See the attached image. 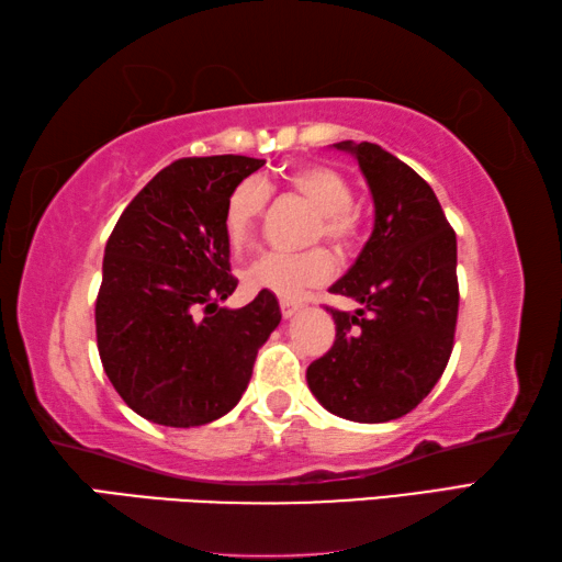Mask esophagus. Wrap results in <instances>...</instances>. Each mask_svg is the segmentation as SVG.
I'll use <instances>...</instances> for the list:
<instances>
[{
    "label": "esophagus",
    "instance_id": "1",
    "mask_svg": "<svg viewBox=\"0 0 562 562\" xmlns=\"http://www.w3.org/2000/svg\"><path fill=\"white\" fill-rule=\"evenodd\" d=\"M300 307H302V304L297 300H290V297H282L280 300V310H282V317L284 319H290L292 315H297Z\"/></svg>",
    "mask_w": 562,
    "mask_h": 562
}]
</instances>
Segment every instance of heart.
I'll return each mask as SVG.
<instances>
[{"mask_svg": "<svg viewBox=\"0 0 562 562\" xmlns=\"http://www.w3.org/2000/svg\"><path fill=\"white\" fill-rule=\"evenodd\" d=\"M284 183L294 195L304 198L317 211L310 233L312 240L325 237L337 250H347L357 240L359 221L357 213L351 211L355 198H351L349 183L337 170L315 164H300L284 173ZM265 205H268V190L258 180L247 178L231 190L225 201L223 231L233 250H243L252 240ZM331 272H335V262L322 247L307 252H265L245 270V284L255 292L294 297L304 288L327 282Z\"/></svg>", "mask_w": 562, "mask_h": 562, "instance_id": "1", "label": "heart"}]
</instances>
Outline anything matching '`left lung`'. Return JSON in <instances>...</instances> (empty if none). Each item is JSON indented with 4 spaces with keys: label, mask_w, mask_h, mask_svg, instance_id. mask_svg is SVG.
I'll list each match as a JSON object with an SVG mask.
<instances>
[{
    "label": "left lung",
    "mask_w": 562,
    "mask_h": 562,
    "mask_svg": "<svg viewBox=\"0 0 562 562\" xmlns=\"http://www.w3.org/2000/svg\"><path fill=\"white\" fill-rule=\"evenodd\" d=\"M374 201V231L357 262L329 292L361 307H327L335 345L307 367L310 392L349 422L382 424L429 396L449 364L459 280L456 233L431 186L376 144L341 140Z\"/></svg>",
    "instance_id": "1"
}]
</instances>
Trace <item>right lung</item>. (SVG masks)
<instances>
[{
  "label": "right lung",
  "instance_id": "1",
  "mask_svg": "<svg viewBox=\"0 0 562 562\" xmlns=\"http://www.w3.org/2000/svg\"><path fill=\"white\" fill-rule=\"evenodd\" d=\"M262 166L247 156L180 158L113 227L97 297V345L113 389L148 422L190 429L225 416L280 325L272 292L240 310L221 307L237 288L225 201Z\"/></svg>",
  "mask_w": 562,
  "mask_h": 562
}]
</instances>
